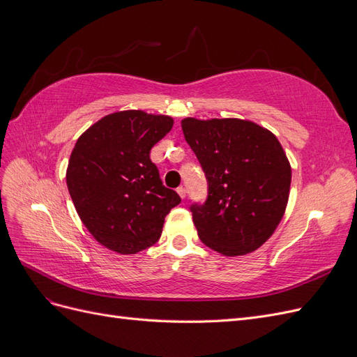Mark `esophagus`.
<instances>
[{
    "label": "esophagus",
    "mask_w": 357,
    "mask_h": 357,
    "mask_svg": "<svg viewBox=\"0 0 357 357\" xmlns=\"http://www.w3.org/2000/svg\"><path fill=\"white\" fill-rule=\"evenodd\" d=\"M177 193L180 195V198H185L186 197V189L183 188V186H178L177 188Z\"/></svg>",
    "instance_id": "esophagus-1"
}]
</instances>
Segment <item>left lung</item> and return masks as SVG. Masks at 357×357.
Masks as SVG:
<instances>
[{"mask_svg":"<svg viewBox=\"0 0 357 357\" xmlns=\"http://www.w3.org/2000/svg\"><path fill=\"white\" fill-rule=\"evenodd\" d=\"M183 135L207 178L204 202L190 201L199 240L225 256L261 247L282 220L291 171L282 144L240 119L181 121Z\"/></svg>","mask_w":357,"mask_h":357,"instance_id":"8db88e82","label":"left lung"}]
</instances>
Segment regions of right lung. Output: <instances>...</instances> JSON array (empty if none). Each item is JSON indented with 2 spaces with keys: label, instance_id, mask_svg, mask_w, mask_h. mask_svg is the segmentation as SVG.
I'll use <instances>...</instances> for the list:
<instances>
[{
  "label": "right lung",
  "instance_id": "add662e5",
  "mask_svg": "<svg viewBox=\"0 0 357 357\" xmlns=\"http://www.w3.org/2000/svg\"><path fill=\"white\" fill-rule=\"evenodd\" d=\"M168 116L139 110L102 117L80 135L70 156L67 186L95 240L121 255L153 245L165 215L181 202L164 186L150 150L172 128Z\"/></svg>",
  "mask_w": 357,
  "mask_h": 357
}]
</instances>
